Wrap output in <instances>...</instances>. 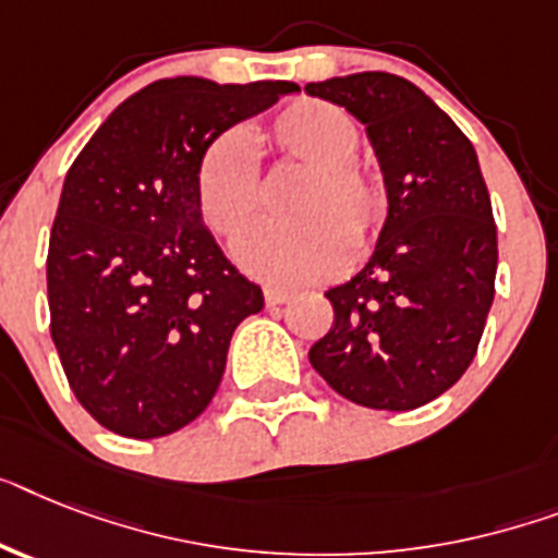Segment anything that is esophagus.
<instances>
[{"mask_svg":"<svg viewBox=\"0 0 558 558\" xmlns=\"http://www.w3.org/2000/svg\"><path fill=\"white\" fill-rule=\"evenodd\" d=\"M290 299H293V293H288V290H279V288L265 290V302H268V307L284 305V302H290Z\"/></svg>","mask_w":558,"mask_h":558,"instance_id":"obj_1","label":"esophagus"}]
</instances>
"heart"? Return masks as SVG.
<instances>
[{"label": "heart", "instance_id": "obj_1", "mask_svg": "<svg viewBox=\"0 0 558 558\" xmlns=\"http://www.w3.org/2000/svg\"><path fill=\"white\" fill-rule=\"evenodd\" d=\"M268 140L290 162L307 168L290 199L296 219L265 225L236 247L239 265L268 284L322 282L344 268L388 214L381 179L353 159L362 142L356 119L325 99H299L276 113ZM193 193L202 222L225 242L245 233L259 214V165L242 131H222L202 150Z\"/></svg>", "mask_w": 558, "mask_h": 558}]
</instances>
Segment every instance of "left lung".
<instances>
[{
    "label": "left lung",
    "mask_w": 558,
    "mask_h": 558,
    "mask_svg": "<svg viewBox=\"0 0 558 558\" xmlns=\"http://www.w3.org/2000/svg\"><path fill=\"white\" fill-rule=\"evenodd\" d=\"M305 90L365 124L388 191L376 251L325 293L333 325L307 356L344 399L413 411L462 379L494 305L499 245L476 150L430 96L393 73Z\"/></svg>",
    "instance_id": "left-lung-1"
}]
</instances>
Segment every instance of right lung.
Listing matches in <instances>:
<instances>
[{
	"label": "right lung",
	"instance_id": "right-lung-1",
	"mask_svg": "<svg viewBox=\"0 0 558 558\" xmlns=\"http://www.w3.org/2000/svg\"><path fill=\"white\" fill-rule=\"evenodd\" d=\"M296 90L159 80L124 99L68 170L48 245L50 336L80 404L113 434L191 425L239 322L265 307L202 222L193 173L214 136Z\"/></svg>",
	"mask_w": 558,
	"mask_h": 558
}]
</instances>
